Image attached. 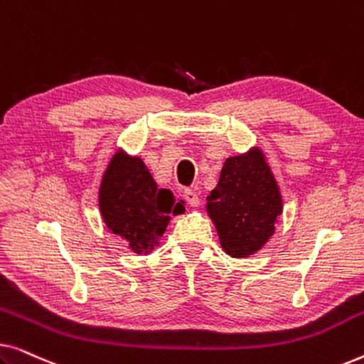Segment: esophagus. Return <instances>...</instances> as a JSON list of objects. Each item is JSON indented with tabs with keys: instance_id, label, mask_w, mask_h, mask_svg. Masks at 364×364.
Returning <instances> with one entry per match:
<instances>
[{
	"instance_id": "1",
	"label": "esophagus",
	"mask_w": 364,
	"mask_h": 364,
	"mask_svg": "<svg viewBox=\"0 0 364 364\" xmlns=\"http://www.w3.org/2000/svg\"><path fill=\"white\" fill-rule=\"evenodd\" d=\"M183 197H186L187 203H191L192 207L200 205V198H198V193L196 191H191V188H187V191L183 192Z\"/></svg>"
}]
</instances>
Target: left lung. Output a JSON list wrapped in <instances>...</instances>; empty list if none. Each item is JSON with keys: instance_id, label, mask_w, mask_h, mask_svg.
Here are the masks:
<instances>
[{"instance_id": "left-lung-1", "label": "left lung", "mask_w": 364, "mask_h": 364, "mask_svg": "<svg viewBox=\"0 0 364 364\" xmlns=\"http://www.w3.org/2000/svg\"><path fill=\"white\" fill-rule=\"evenodd\" d=\"M282 212L280 187L262 149L228 157L217 187L207 197V213L223 252L245 258L262 250L275 233Z\"/></svg>"}]
</instances>
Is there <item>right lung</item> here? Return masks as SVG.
I'll use <instances>...</instances> for the list:
<instances>
[{"label": "right lung", "mask_w": 364, "mask_h": 364, "mask_svg": "<svg viewBox=\"0 0 364 364\" xmlns=\"http://www.w3.org/2000/svg\"><path fill=\"white\" fill-rule=\"evenodd\" d=\"M99 212L109 232L122 237L137 255L159 245L171 215L186 212L167 188H159L141 157L114 154L99 186Z\"/></svg>", "instance_id": "obj_1"}]
</instances>
